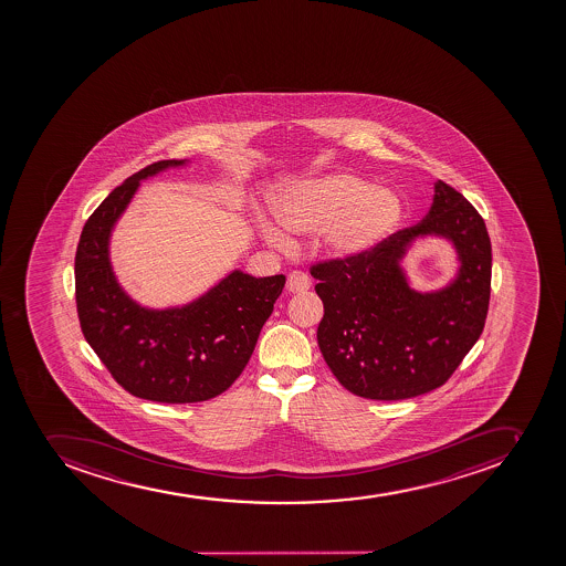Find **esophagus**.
Listing matches in <instances>:
<instances>
[{
  "label": "esophagus",
  "instance_id": "esophagus-1",
  "mask_svg": "<svg viewBox=\"0 0 566 566\" xmlns=\"http://www.w3.org/2000/svg\"><path fill=\"white\" fill-rule=\"evenodd\" d=\"M285 287H287L290 293H305V291L311 287L310 276L302 273V271H293V273H290V276H287Z\"/></svg>",
  "mask_w": 566,
  "mask_h": 566
}]
</instances>
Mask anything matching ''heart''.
Here are the masks:
<instances>
[{
	"mask_svg": "<svg viewBox=\"0 0 566 566\" xmlns=\"http://www.w3.org/2000/svg\"><path fill=\"white\" fill-rule=\"evenodd\" d=\"M271 210L285 230L318 233L325 255L355 262L373 255L400 230L406 205L400 193L378 188L356 174H331L295 180L271 197ZM262 235L271 244L291 245L284 230L262 217Z\"/></svg>",
	"mask_w": 566,
	"mask_h": 566,
	"instance_id": "obj_1",
	"label": "heart"
}]
</instances>
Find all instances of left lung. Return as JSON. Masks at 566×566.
Returning a JSON list of instances; mask_svg holds the SVG:
<instances>
[{"mask_svg": "<svg viewBox=\"0 0 566 566\" xmlns=\"http://www.w3.org/2000/svg\"><path fill=\"white\" fill-rule=\"evenodd\" d=\"M427 235L451 242L459 270L440 291L418 292L400 261ZM311 275L324 302L316 338L336 380L361 398L406 400L443 386L480 338L491 298V239L474 206L436 180L420 224L361 261L324 262Z\"/></svg>", "mask_w": 566, "mask_h": 566, "instance_id": "1", "label": "left lung"}]
</instances>
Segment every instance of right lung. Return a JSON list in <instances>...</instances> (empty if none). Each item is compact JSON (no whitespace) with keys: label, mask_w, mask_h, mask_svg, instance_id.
<instances>
[{"label":"right lung","mask_w":566,"mask_h":566,"mask_svg":"<svg viewBox=\"0 0 566 566\" xmlns=\"http://www.w3.org/2000/svg\"><path fill=\"white\" fill-rule=\"evenodd\" d=\"M188 159L159 160L117 186L86 220L75 251L81 331L106 369L130 395L160 403L216 398L241 376L285 276L233 270L196 301L154 310L134 301L111 261L112 231L140 180Z\"/></svg>","instance_id":"1"}]
</instances>
